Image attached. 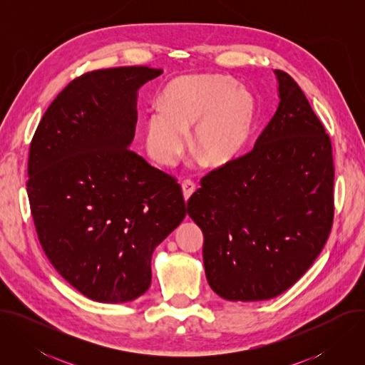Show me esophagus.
Segmentation results:
<instances>
[{
	"label": "esophagus",
	"instance_id": "obj_1",
	"mask_svg": "<svg viewBox=\"0 0 365 365\" xmlns=\"http://www.w3.org/2000/svg\"><path fill=\"white\" fill-rule=\"evenodd\" d=\"M195 189H196V186H195V183L190 179H186V180L182 182V193H183V197H185L186 202L193 195Z\"/></svg>",
	"mask_w": 365,
	"mask_h": 365
}]
</instances>
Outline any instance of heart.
Here are the masks:
<instances>
[{
  "instance_id": "heart-1",
  "label": "heart",
  "mask_w": 365,
  "mask_h": 365,
  "mask_svg": "<svg viewBox=\"0 0 365 365\" xmlns=\"http://www.w3.org/2000/svg\"><path fill=\"white\" fill-rule=\"evenodd\" d=\"M254 118L251 95L225 76H185L165 91L163 106L150 110L145 147L151 158L172 166L193 127L192 147L207 165L231 160L244 145Z\"/></svg>"
}]
</instances>
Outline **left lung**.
I'll return each instance as SVG.
<instances>
[{"label":"left lung","instance_id":"left-lung-1","mask_svg":"<svg viewBox=\"0 0 365 365\" xmlns=\"http://www.w3.org/2000/svg\"><path fill=\"white\" fill-rule=\"evenodd\" d=\"M280 102L252 150L211 170L187 200L203 232L212 290L232 302L276 297L314 264L334 222V158L296 81L276 71Z\"/></svg>","mask_w":365,"mask_h":365}]
</instances>
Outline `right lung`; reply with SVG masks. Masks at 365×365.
I'll list each match as a JSON object with an SVG mask.
<instances>
[{"instance_id": "obj_1", "label": "right lung", "mask_w": 365, "mask_h": 365, "mask_svg": "<svg viewBox=\"0 0 365 365\" xmlns=\"http://www.w3.org/2000/svg\"><path fill=\"white\" fill-rule=\"evenodd\" d=\"M159 75L124 66L75 78L30 143L27 193L40 245L56 272L96 302L145 293L154 248L186 215L176 178L128 148L137 89Z\"/></svg>"}]
</instances>
